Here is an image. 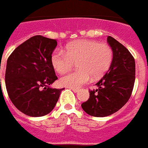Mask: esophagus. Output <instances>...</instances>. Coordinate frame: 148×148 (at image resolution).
I'll use <instances>...</instances> for the list:
<instances>
[{"label":"esophagus","mask_w":148,"mask_h":148,"mask_svg":"<svg viewBox=\"0 0 148 148\" xmlns=\"http://www.w3.org/2000/svg\"><path fill=\"white\" fill-rule=\"evenodd\" d=\"M70 89H72L74 92H79V88H70Z\"/></svg>","instance_id":"obj_1"}]
</instances>
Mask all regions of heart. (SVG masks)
I'll list each match as a JSON object with an SVG mask.
<instances>
[{
	"label": "heart",
	"instance_id": "1",
	"mask_svg": "<svg viewBox=\"0 0 148 148\" xmlns=\"http://www.w3.org/2000/svg\"><path fill=\"white\" fill-rule=\"evenodd\" d=\"M113 51L111 46L93 40H79L69 43L64 52L56 50L51 56V63L56 72L64 74L72 69L74 63L79 69L63 76L60 83L69 88H79L91 79L103 76L112 62Z\"/></svg>",
	"mask_w": 148,
	"mask_h": 148
}]
</instances>
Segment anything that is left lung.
Masks as SVG:
<instances>
[{
    "mask_svg": "<svg viewBox=\"0 0 148 148\" xmlns=\"http://www.w3.org/2000/svg\"><path fill=\"white\" fill-rule=\"evenodd\" d=\"M107 42L113 51L108 71L90 91L89 99L81 104L90 116L104 117L112 115L125 105L131 97L136 79L135 59L127 49L112 36Z\"/></svg>",
    "mask_w": 148,
    "mask_h": 148,
    "instance_id": "1",
    "label": "left lung"
}]
</instances>
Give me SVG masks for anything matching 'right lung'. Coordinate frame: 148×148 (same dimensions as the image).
<instances>
[{
	"label": "right lung",
	"instance_id": "right-lung-1",
	"mask_svg": "<svg viewBox=\"0 0 148 148\" xmlns=\"http://www.w3.org/2000/svg\"><path fill=\"white\" fill-rule=\"evenodd\" d=\"M56 45L54 39L34 36L20 45L7 60V92L16 108L27 116H45L59 99L63 88L50 87L57 79L51 63Z\"/></svg>",
	"mask_w": 148,
	"mask_h": 148
}]
</instances>
